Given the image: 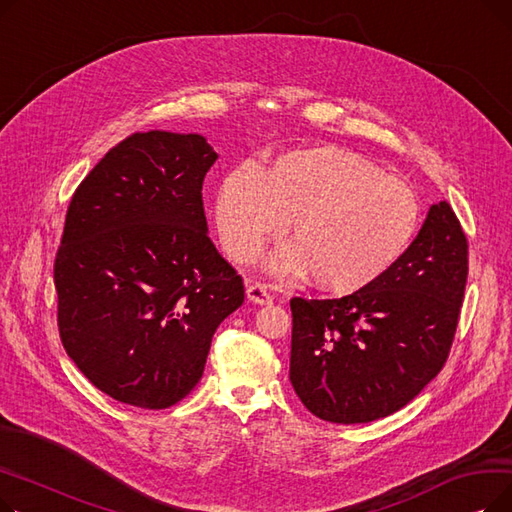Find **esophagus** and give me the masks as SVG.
<instances>
[{"instance_id":"obj_1","label":"esophagus","mask_w":512,"mask_h":512,"mask_svg":"<svg viewBox=\"0 0 512 512\" xmlns=\"http://www.w3.org/2000/svg\"><path fill=\"white\" fill-rule=\"evenodd\" d=\"M247 299L257 305H270L272 294L267 292V286L261 282H247Z\"/></svg>"}]
</instances>
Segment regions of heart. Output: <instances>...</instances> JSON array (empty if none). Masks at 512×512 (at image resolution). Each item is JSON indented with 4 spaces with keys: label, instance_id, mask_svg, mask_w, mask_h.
Masks as SVG:
<instances>
[{
    "label": "heart",
    "instance_id": "heart-1",
    "mask_svg": "<svg viewBox=\"0 0 512 512\" xmlns=\"http://www.w3.org/2000/svg\"><path fill=\"white\" fill-rule=\"evenodd\" d=\"M213 213L222 247L238 263L251 261L292 220L294 242L267 267L288 278L311 274L319 288L340 294L384 278L421 226L407 182L340 147L294 149L263 172L232 168L215 191Z\"/></svg>",
    "mask_w": 512,
    "mask_h": 512
}]
</instances>
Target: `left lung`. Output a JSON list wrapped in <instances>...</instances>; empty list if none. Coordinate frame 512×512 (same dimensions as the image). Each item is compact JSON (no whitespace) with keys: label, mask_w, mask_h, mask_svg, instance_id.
I'll use <instances>...</instances> for the list:
<instances>
[{"label":"left lung","mask_w":512,"mask_h":512,"mask_svg":"<svg viewBox=\"0 0 512 512\" xmlns=\"http://www.w3.org/2000/svg\"><path fill=\"white\" fill-rule=\"evenodd\" d=\"M467 249L461 222L440 201L384 278L342 299L290 301V382L315 417H388L436 378L459 324Z\"/></svg>","instance_id":"1"}]
</instances>
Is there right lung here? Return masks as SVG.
<instances>
[{
	"instance_id": "right-lung-1",
	"label": "right lung",
	"mask_w": 512,
	"mask_h": 512,
	"mask_svg": "<svg viewBox=\"0 0 512 512\" xmlns=\"http://www.w3.org/2000/svg\"><path fill=\"white\" fill-rule=\"evenodd\" d=\"M201 134L134 132L78 184L53 265L58 328L85 378L118 402L168 409L201 380L211 338L245 301L207 236Z\"/></svg>"
}]
</instances>
